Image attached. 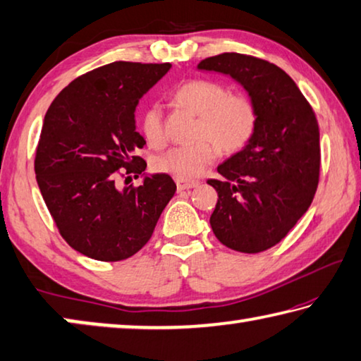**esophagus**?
<instances>
[{
	"instance_id": "obj_1",
	"label": "esophagus",
	"mask_w": 361,
	"mask_h": 361,
	"mask_svg": "<svg viewBox=\"0 0 361 361\" xmlns=\"http://www.w3.org/2000/svg\"><path fill=\"white\" fill-rule=\"evenodd\" d=\"M176 181V188H178V191H183V189H191L199 186V181L197 180H186V178H175Z\"/></svg>"
}]
</instances>
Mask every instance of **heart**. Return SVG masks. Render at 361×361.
Masks as SVG:
<instances>
[{
	"label": "heart",
	"mask_w": 361,
	"mask_h": 361,
	"mask_svg": "<svg viewBox=\"0 0 361 361\" xmlns=\"http://www.w3.org/2000/svg\"><path fill=\"white\" fill-rule=\"evenodd\" d=\"M178 106L199 118L195 137L202 138L188 146H175L156 157L159 172L176 178H194L215 161L218 148L224 152L242 149L258 126V113L245 95L231 94L226 85L210 79H191L173 92ZM142 130L152 146L164 143L162 108L149 105L142 114Z\"/></svg>",
	"instance_id": "obj_1"
}]
</instances>
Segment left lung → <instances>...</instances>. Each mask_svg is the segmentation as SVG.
<instances>
[{"label":"left lung","mask_w":361,"mask_h":361,"mask_svg":"<svg viewBox=\"0 0 361 361\" xmlns=\"http://www.w3.org/2000/svg\"><path fill=\"white\" fill-rule=\"evenodd\" d=\"M197 68L231 76L258 113L252 140L218 166L223 180L207 181L218 192L213 234L235 252H264L312 204L320 175L319 122L296 82L267 60L224 52Z\"/></svg>","instance_id":"1"}]
</instances>
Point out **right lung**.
<instances>
[{
  "mask_svg": "<svg viewBox=\"0 0 361 361\" xmlns=\"http://www.w3.org/2000/svg\"><path fill=\"white\" fill-rule=\"evenodd\" d=\"M172 68L170 63L113 62L76 78L51 103L35 157V173L60 235L97 261H122L151 239L176 191L167 173L140 186L119 185L118 170L143 173L135 156L146 145L135 108ZM121 176H124L119 173ZM138 176V175H137Z\"/></svg>",
  "mask_w": 361,
  "mask_h": 361,
  "instance_id": "right-lung-1",
  "label": "right lung"
}]
</instances>
